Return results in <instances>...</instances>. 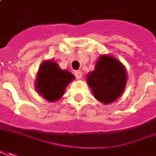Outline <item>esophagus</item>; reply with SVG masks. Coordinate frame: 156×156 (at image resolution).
<instances>
[{
    "label": "esophagus",
    "mask_w": 156,
    "mask_h": 156,
    "mask_svg": "<svg viewBox=\"0 0 156 156\" xmlns=\"http://www.w3.org/2000/svg\"><path fill=\"white\" fill-rule=\"evenodd\" d=\"M74 74H75V76H76V78H78V79H80V78H82V72L80 71V70H78V71H75L74 72Z\"/></svg>",
    "instance_id": "esophagus-1"
}]
</instances>
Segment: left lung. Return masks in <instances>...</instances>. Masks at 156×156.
<instances>
[{"label": "left lung", "mask_w": 156, "mask_h": 156, "mask_svg": "<svg viewBox=\"0 0 156 156\" xmlns=\"http://www.w3.org/2000/svg\"><path fill=\"white\" fill-rule=\"evenodd\" d=\"M127 81L126 71L113 56L101 55L95 70L87 75V83L96 100L104 104L114 102L124 92Z\"/></svg>", "instance_id": "1"}]
</instances>
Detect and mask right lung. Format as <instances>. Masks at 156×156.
Returning a JSON list of instances; mask_svg holds the SVG:
<instances>
[{"label": "right lung", "mask_w": 156, "mask_h": 156, "mask_svg": "<svg viewBox=\"0 0 156 156\" xmlns=\"http://www.w3.org/2000/svg\"><path fill=\"white\" fill-rule=\"evenodd\" d=\"M72 73L60 69L55 61L47 60L40 66L36 90L48 101H55L64 95L66 87L74 79Z\"/></svg>", "instance_id": "add662e5"}]
</instances>
